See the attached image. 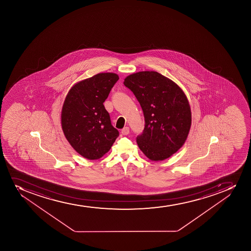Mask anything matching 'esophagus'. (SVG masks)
Returning <instances> with one entry per match:
<instances>
[{
  "instance_id": "34e87169",
  "label": "esophagus",
  "mask_w": 251,
  "mask_h": 251,
  "mask_svg": "<svg viewBox=\"0 0 251 251\" xmlns=\"http://www.w3.org/2000/svg\"><path fill=\"white\" fill-rule=\"evenodd\" d=\"M121 133L123 135L129 134V127H124V128H123V129H122Z\"/></svg>"
}]
</instances>
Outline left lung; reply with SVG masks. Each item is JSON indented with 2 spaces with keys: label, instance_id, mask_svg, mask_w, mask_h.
Instances as JSON below:
<instances>
[{
  "label": "left lung",
  "instance_id": "1",
  "mask_svg": "<svg viewBox=\"0 0 251 251\" xmlns=\"http://www.w3.org/2000/svg\"><path fill=\"white\" fill-rule=\"evenodd\" d=\"M124 84L133 92L144 114V130L137 137L140 150L154 161L168 159L183 146L191 128L186 95L175 82L155 71L132 74Z\"/></svg>",
  "mask_w": 251,
  "mask_h": 251
}]
</instances>
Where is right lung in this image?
Instances as JSON below:
<instances>
[{
	"mask_svg": "<svg viewBox=\"0 0 251 251\" xmlns=\"http://www.w3.org/2000/svg\"><path fill=\"white\" fill-rule=\"evenodd\" d=\"M119 79L114 73L98 74L76 83L65 97L63 132L71 147L86 159L101 158L119 137L103 104Z\"/></svg>",
	"mask_w": 251,
	"mask_h": 251,
	"instance_id": "obj_1",
	"label": "right lung"
}]
</instances>
